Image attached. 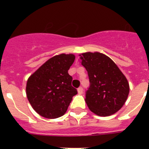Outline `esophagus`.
<instances>
[{
    "mask_svg": "<svg viewBox=\"0 0 149 149\" xmlns=\"http://www.w3.org/2000/svg\"><path fill=\"white\" fill-rule=\"evenodd\" d=\"M77 91H78V93H79V94H82V93H83V91H84V90H83V88H82V87H79V88L77 89Z\"/></svg>",
    "mask_w": 149,
    "mask_h": 149,
    "instance_id": "obj_1",
    "label": "esophagus"
}]
</instances>
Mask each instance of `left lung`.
I'll use <instances>...</instances> for the list:
<instances>
[{"mask_svg":"<svg viewBox=\"0 0 149 149\" xmlns=\"http://www.w3.org/2000/svg\"><path fill=\"white\" fill-rule=\"evenodd\" d=\"M79 56L90 79L85 98L89 109L101 117L118 112L129 93V84L125 75L104 54L85 52Z\"/></svg>","mask_w":149,"mask_h":149,"instance_id":"left-lung-1","label":"left lung"}]
</instances>
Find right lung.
Here are the masks:
<instances>
[{"label":"right lung","mask_w":149,"mask_h":149,"mask_svg":"<svg viewBox=\"0 0 149 149\" xmlns=\"http://www.w3.org/2000/svg\"><path fill=\"white\" fill-rule=\"evenodd\" d=\"M75 60L73 54L53 56L41 65L27 81L26 94L32 108L45 118L64 115L77 93L71 85L68 70Z\"/></svg>","instance_id":"obj_1"}]
</instances>
